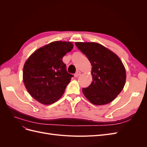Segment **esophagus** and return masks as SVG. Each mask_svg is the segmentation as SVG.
Here are the masks:
<instances>
[{
    "instance_id": "esophagus-1",
    "label": "esophagus",
    "mask_w": 147,
    "mask_h": 147,
    "mask_svg": "<svg viewBox=\"0 0 147 147\" xmlns=\"http://www.w3.org/2000/svg\"><path fill=\"white\" fill-rule=\"evenodd\" d=\"M80 74H81V72H80V71H77V72L75 74L74 76H75V77H78L79 75H80Z\"/></svg>"
}]
</instances>
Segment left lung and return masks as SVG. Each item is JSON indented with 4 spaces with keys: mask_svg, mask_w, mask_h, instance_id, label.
<instances>
[{
    "mask_svg": "<svg viewBox=\"0 0 147 147\" xmlns=\"http://www.w3.org/2000/svg\"><path fill=\"white\" fill-rule=\"evenodd\" d=\"M92 65V82L82 91L92 104L102 105L113 101L126 83L125 67L119 57L108 48L96 42H75Z\"/></svg>",
    "mask_w": 147,
    "mask_h": 147,
    "instance_id": "1",
    "label": "left lung"
}]
</instances>
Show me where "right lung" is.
<instances>
[{
    "instance_id": "add662e5",
    "label": "right lung",
    "mask_w": 147,
    "mask_h": 147,
    "mask_svg": "<svg viewBox=\"0 0 147 147\" xmlns=\"http://www.w3.org/2000/svg\"><path fill=\"white\" fill-rule=\"evenodd\" d=\"M73 47L70 42H53L35 51L26 61L23 82L34 99L50 105L63 95L74 75L67 72L62 59Z\"/></svg>"
}]
</instances>
